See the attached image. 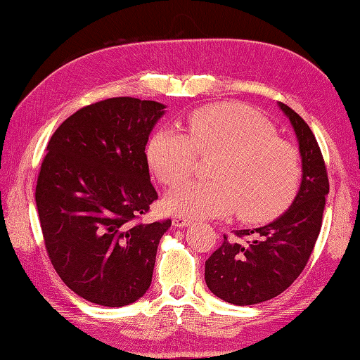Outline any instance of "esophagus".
<instances>
[{"label": "esophagus", "mask_w": 360, "mask_h": 360, "mask_svg": "<svg viewBox=\"0 0 360 360\" xmlns=\"http://www.w3.org/2000/svg\"><path fill=\"white\" fill-rule=\"evenodd\" d=\"M191 222H193V219L188 218V216H185V214H177V216H174V219H172V224L175 227H186Z\"/></svg>", "instance_id": "34e87169"}]
</instances>
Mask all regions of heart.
Returning a JSON list of instances; mask_svg holds the SVG:
<instances>
[{
  "label": "heart",
  "instance_id": "heart-1",
  "mask_svg": "<svg viewBox=\"0 0 360 360\" xmlns=\"http://www.w3.org/2000/svg\"><path fill=\"white\" fill-rule=\"evenodd\" d=\"M186 134L160 128L146 146V157L162 185L179 186L198 166V155L212 157V181L188 183L167 199L172 212L213 218L236 210L246 222L273 218L297 193L301 158L291 142L252 108L222 101L194 110Z\"/></svg>",
  "mask_w": 360,
  "mask_h": 360
}]
</instances>
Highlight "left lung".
Returning <instances> with one entry per match:
<instances>
[{
    "label": "left lung",
    "mask_w": 360,
    "mask_h": 360,
    "mask_svg": "<svg viewBox=\"0 0 360 360\" xmlns=\"http://www.w3.org/2000/svg\"><path fill=\"white\" fill-rule=\"evenodd\" d=\"M300 141L302 181L285 213L254 230L224 233L221 246L205 262V282L213 295L235 306L273 300L302 273L321 230L329 179L320 146L300 114L279 103Z\"/></svg>",
    "instance_id": "obj_1"
}]
</instances>
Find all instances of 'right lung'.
I'll use <instances>...</instances> for the list:
<instances>
[{
	"label": "right lung",
	"instance_id": "1",
	"mask_svg": "<svg viewBox=\"0 0 360 360\" xmlns=\"http://www.w3.org/2000/svg\"><path fill=\"white\" fill-rule=\"evenodd\" d=\"M162 110L152 100H101L67 117L46 146L36 186L46 254L65 285L98 306L144 296L171 227L142 222L158 199L146 144Z\"/></svg>",
	"mask_w": 360,
	"mask_h": 360
}]
</instances>
